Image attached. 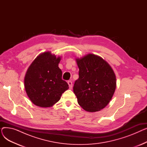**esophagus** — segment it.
Here are the masks:
<instances>
[{
  "label": "esophagus",
  "instance_id": "obj_1",
  "mask_svg": "<svg viewBox=\"0 0 147 147\" xmlns=\"http://www.w3.org/2000/svg\"><path fill=\"white\" fill-rule=\"evenodd\" d=\"M68 84L69 85V88L70 89H72V86H73V83L71 81H68Z\"/></svg>",
  "mask_w": 147,
  "mask_h": 147
}]
</instances>
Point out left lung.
Listing matches in <instances>:
<instances>
[{"label": "left lung", "mask_w": 147, "mask_h": 147, "mask_svg": "<svg viewBox=\"0 0 147 147\" xmlns=\"http://www.w3.org/2000/svg\"><path fill=\"white\" fill-rule=\"evenodd\" d=\"M79 78L75 81L73 92L78 104L89 112L105 108L116 88V78L110 65L102 58L88 54L77 59Z\"/></svg>", "instance_id": "1"}]
</instances>
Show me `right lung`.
Returning <instances> with one entry per match:
<instances>
[{
    "instance_id": "add662e5",
    "label": "right lung",
    "mask_w": 147,
    "mask_h": 147,
    "mask_svg": "<svg viewBox=\"0 0 147 147\" xmlns=\"http://www.w3.org/2000/svg\"><path fill=\"white\" fill-rule=\"evenodd\" d=\"M61 60L49 52L37 57L30 65L24 79L26 93L34 104L49 107L60 99L68 88L62 79V71L58 67Z\"/></svg>"
}]
</instances>
